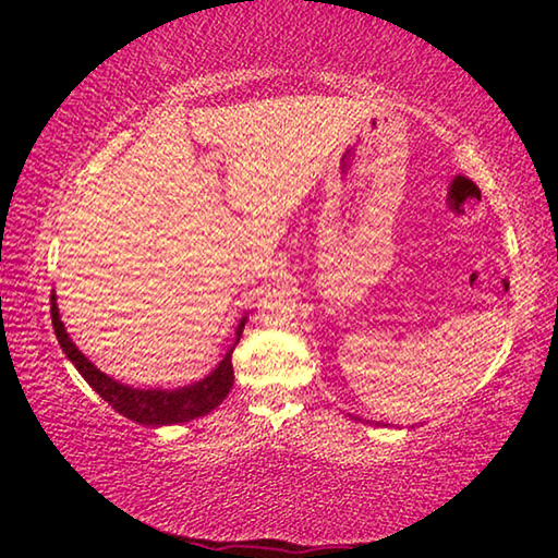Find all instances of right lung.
Instances as JSON below:
<instances>
[{"mask_svg":"<svg viewBox=\"0 0 558 558\" xmlns=\"http://www.w3.org/2000/svg\"><path fill=\"white\" fill-rule=\"evenodd\" d=\"M51 323L56 339H59L65 356L71 359L75 369L88 381V386L96 393H100L102 401H108L112 409L125 415V418L143 423V426H174V423H186L199 418L214 411L226 396H229L233 386V364L231 354L235 344H239L241 332L245 327V317L235 327V342L226 352L219 366L204 376L202 381L182 386V389H132L128 384H120L112 376L102 374L96 364L88 362V356L81 352L78 347L71 342L69 332L59 317V305H56V295L51 292Z\"/></svg>","mask_w":558,"mask_h":558,"instance_id":"obj_1","label":"right lung"}]
</instances>
